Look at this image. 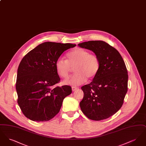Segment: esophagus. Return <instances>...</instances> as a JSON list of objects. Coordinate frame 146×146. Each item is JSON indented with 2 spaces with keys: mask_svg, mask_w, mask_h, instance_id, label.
Returning a JSON list of instances; mask_svg holds the SVG:
<instances>
[{
  "mask_svg": "<svg viewBox=\"0 0 146 146\" xmlns=\"http://www.w3.org/2000/svg\"><path fill=\"white\" fill-rule=\"evenodd\" d=\"M78 87H75V86H72V90L73 91H74L75 90H76V89H78Z\"/></svg>",
  "mask_w": 146,
  "mask_h": 146,
  "instance_id": "34e87169",
  "label": "esophagus"
}]
</instances>
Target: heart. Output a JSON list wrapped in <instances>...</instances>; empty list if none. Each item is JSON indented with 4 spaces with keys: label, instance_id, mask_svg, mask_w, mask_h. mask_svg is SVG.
Wrapping results in <instances>:
<instances>
[{
    "label": "heart",
    "instance_id": "1",
    "mask_svg": "<svg viewBox=\"0 0 146 146\" xmlns=\"http://www.w3.org/2000/svg\"><path fill=\"white\" fill-rule=\"evenodd\" d=\"M67 60L58 58L55 62L57 74L61 78H67L70 74L71 67H74L76 73L66 79L64 83L70 85H78L84 83L86 78L92 79L97 74L100 66L98 57L95 54L82 48L74 49L66 55Z\"/></svg>",
    "mask_w": 146,
    "mask_h": 146
}]
</instances>
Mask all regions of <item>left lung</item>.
<instances>
[{
  "mask_svg": "<svg viewBox=\"0 0 146 146\" xmlns=\"http://www.w3.org/2000/svg\"><path fill=\"white\" fill-rule=\"evenodd\" d=\"M78 46L93 51L100 62L93 80L81 88L84 92L80 102L81 110L93 120L109 118L120 109L127 91L125 62L118 50L104 41L84 42Z\"/></svg>",
  "mask_w": 146,
  "mask_h": 146,
  "instance_id": "obj_1",
  "label": "left lung"
}]
</instances>
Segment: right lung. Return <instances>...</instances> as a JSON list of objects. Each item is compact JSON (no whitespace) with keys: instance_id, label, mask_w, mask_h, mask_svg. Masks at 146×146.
<instances>
[{"instance_id":"1","label":"right lung","mask_w":146,"mask_h":146,"mask_svg":"<svg viewBox=\"0 0 146 146\" xmlns=\"http://www.w3.org/2000/svg\"><path fill=\"white\" fill-rule=\"evenodd\" d=\"M76 44L45 42L22 59L17 74V103L27 118L36 121H49L60 111L63 99L72 93L68 85L55 86L60 78L56 60Z\"/></svg>"}]
</instances>
